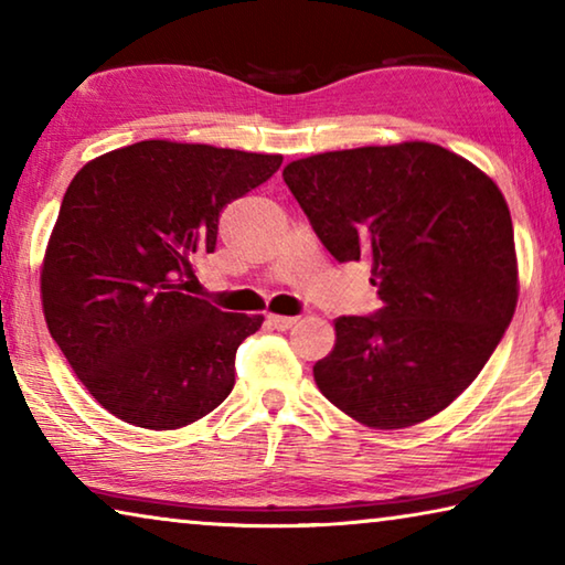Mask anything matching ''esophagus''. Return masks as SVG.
I'll return each mask as SVG.
<instances>
[{
	"instance_id": "1",
	"label": "esophagus",
	"mask_w": 565,
	"mask_h": 565,
	"mask_svg": "<svg viewBox=\"0 0 565 565\" xmlns=\"http://www.w3.org/2000/svg\"><path fill=\"white\" fill-rule=\"evenodd\" d=\"M266 323H269L271 329L286 331V329H291V327H294L296 319H294V317H281V313H269V317H266Z\"/></svg>"
}]
</instances>
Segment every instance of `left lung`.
<instances>
[{"mask_svg":"<svg viewBox=\"0 0 565 565\" xmlns=\"http://www.w3.org/2000/svg\"><path fill=\"white\" fill-rule=\"evenodd\" d=\"M284 181L339 264L369 259L381 309L339 317L313 379L374 428L436 416L478 376L519 299L513 224L499 186L438 145L327 151Z\"/></svg>","mask_w":565,"mask_h":565,"instance_id":"8db88e82","label":"left lung"}]
</instances>
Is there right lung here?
Listing matches in <instances>:
<instances>
[{"label":"right lung","instance_id":"add662e5","mask_svg":"<svg viewBox=\"0 0 565 565\" xmlns=\"http://www.w3.org/2000/svg\"><path fill=\"white\" fill-rule=\"evenodd\" d=\"M279 167V154L151 139L72 179L44 256V319L109 414L169 431L232 394L238 343L264 317L222 311L186 286L214 252L222 209Z\"/></svg>","mask_w":565,"mask_h":565}]
</instances>
